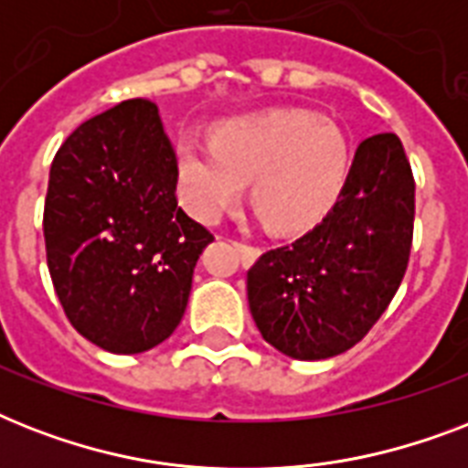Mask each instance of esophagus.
Instances as JSON below:
<instances>
[{
    "label": "esophagus",
    "mask_w": 468,
    "mask_h": 468,
    "mask_svg": "<svg viewBox=\"0 0 468 468\" xmlns=\"http://www.w3.org/2000/svg\"><path fill=\"white\" fill-rule=\"evenodd\" d=\"M233 248L240 252V257L245 260V262H252L257 255H260V248H252V245H248V242H238L233 240Z\"/></svg>",
    "instance_id": "34e87169"
}]
</instances>
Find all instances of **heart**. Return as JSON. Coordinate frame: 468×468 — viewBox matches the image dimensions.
<instances>
[{
	"label": "heart",
	"instance_id": "b5f03b06",
	"mask_svg": "<svg viewBox=\"0 0 468 468\" xmlns=\"http://www.w3.org/2000/svg\"><path fill=\"white\" fill-rule=\"evenodd\" d=\"M349 160L342 128L303 109L226 121L213 143L184 133L176 145L179 191L194 218L220 220L252 179V204L279 233L325 218L345 189Z\"/></svg>",
	"mask_w": 468,
	"mask_h": 468
}]
</instances>
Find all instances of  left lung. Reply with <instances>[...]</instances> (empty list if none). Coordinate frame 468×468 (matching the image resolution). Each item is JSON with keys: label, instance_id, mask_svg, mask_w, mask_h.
Instances as JSON below:
<instances>
[{"label": "left lung", "instance_id": "obj_1", "mask_svg": "<svg viewBox=\"0 0 468 468\" xmlns=\"http://www.w3.org/2000/svg\"><path fill=\"white\" fill-rule=\"evenodd\" d=\"M415 179L396 133L359 143L340 198L318 226L248 271L260 333L293 359L355 347L399 292L413 245Z\"/></svg>", "mask_w": 468, "mask_h": 468}]
</instances>
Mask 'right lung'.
Masks as SVG:
<instances>
[{
  "mask_svg": "<svg viewBox=\"0 0 468 468\" xmlns=\"http://www.w3.org/2000/svg\"><path fill=\"white\" fill-rule=\"evenodd\" d=\"M176 153L157 106L128 99L68 135L48 179L43 235L77 333L138 355L179 325L213 235L176 204Z\"/></svg>",
  "mask_w": 468,
  "mask_h": 468,
  "instance_id": "1",
  "label": "right lung"
}]
</instances>
